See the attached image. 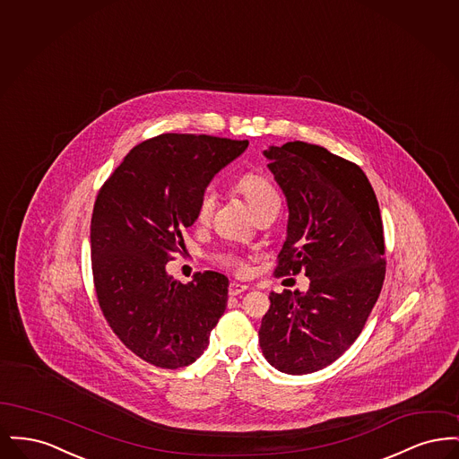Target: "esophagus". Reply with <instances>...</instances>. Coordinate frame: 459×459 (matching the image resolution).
Instances as JSON below:
<instances>
[{"instance_id": "1", "label": "esophagus", "mask_w": 459, "mask_h": 459, "mask_svg": "<svg viewBox=\"0 0 459 459\" xmlns=\"http://www.w3.org/2000/svg\"><path fill=\"white\" fill-rule=\"evenodd\" d=\"M247 290V285L239 284V282H230L229 284V294L230 296H239L242 292Z\"/></svg>"}]
</instances>
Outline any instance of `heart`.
Listing matches in <instances>:
<instances>
[{
	"mask_svg": "<svg viewBox=\"0 0 459 459\" xmlns=\"http://www.w3.org/2000/svg\"><path fill=\"white\" fill-rule=\"evenodd\" d=\"M234 189L246 197V201L249 203V206L258 212L266 203L279 199L277 191L273 189V186L268 182L266 177H263L258 172H244L234 180ZM217 206V195L213 191H204L196 204V219L201 223H206L212 219L213 212ZM221 263L229 268H232L234 272H242L244 264L234 256H223Z\"/></svg>",
	"mask_w": 459,
	"mask_h": 459,
	"instance_id": "b5f03b06",
	"label": "heart"
}]
</instances>
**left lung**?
Instances as JSON below:
<instances>
[{"label":"left lung","mask_w":459,"mask_h":459,"mask_svg":"<svg viewBox=\"0 0 459 459\" xmlns=\"http://www.w3.org/2000/svg\"><path fill=\"white\" fill-rule=\"evenodd\" d=\"M263 154L289 208L275 277L303 270L309 289L270 294L260 348L277 370L305 375L333 363L368 320L385 279L382 217L356 163L303 141Z\"/></svg>","instance_id":"8db88e82"}]
</instances>
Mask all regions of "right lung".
I'll return each mask as SVG.
<instances>
[{
	"instance_id": "obj_1",
	"label": "right lung",
	"mask_w": 459,
	"mask_h": 459,
	"mask_svg": "<svg viewBox=\"0 0 459 459\" xmlns=\"http://www.w3.org/2000/svg\"><path fill=\"white\" fill-rule=\"evenodd\" d=\"M247 141L161 134L134 146L100 189L91 219L92 277L117 337L160 368L195 363L227 306L229 279L174 281L167 263L186 244L199 196Z\"/></svg>"
}]
</instances>
